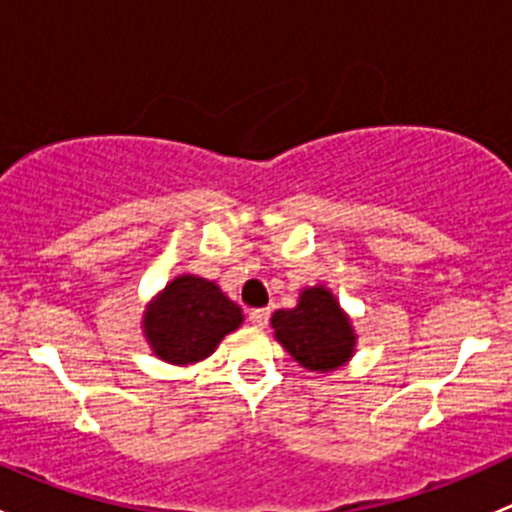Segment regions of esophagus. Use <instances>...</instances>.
Listing matches in <instances>:
<instances>
[{"label":"esophagus","instance_id":"1","mask_svg":"<svg viewBox=\"0 0 512 512\" xmlns=\"http://www.w3.org/2000/svg\"><path fill=\"white\" fill-rule=\"evenodd\" d=\"M250 324L252 327H257V329H262L267 324V319H270V309H252L250 312Z\"/></svg>","mask_w":512,"mask_h":512}]
</instances>
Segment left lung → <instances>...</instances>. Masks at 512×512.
Wrapping results in <instances>:
<instances>
[{"label":"left lung","mask_w":512,"mask_h":512,"mask_svg":"<svg viewBox=\"0 0 512 512\" xmlns=\"http://www.w3.org/2000/svg\"><path fill=\"white\" fill-rule=\"evenodd\" d=\"M275 339L299 366L332 374L352 361L356 332L352 317L327 285L304 287L292 309H277L270 319Z\"/></svg>","instance_id":"left-lung-1"}]
</instances>
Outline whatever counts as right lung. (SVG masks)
Here are the masks:
<instances>
[{"mask_svg":"<svg viewBox=\"0 0 512 512\" xmlns=\"http://www.w3.org/2000/svg\"><path fill=\"white\" fill-rule=\"evenodd\" d=\"M242 319V309L213 280L185 272L146 304L141 329L160 361L190 366L208 359Z\"/></svg>","mask_w":512,"mask_h":512,"instance_id":"obj_1","label":"right lung"}]
</instances>
